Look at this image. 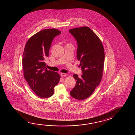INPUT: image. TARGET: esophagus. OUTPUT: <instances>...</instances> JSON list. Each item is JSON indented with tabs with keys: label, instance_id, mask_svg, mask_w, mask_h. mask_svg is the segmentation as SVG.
Wrapping results in <instances>:
<instances>
[{
	"label": "esophagus",
	"instance_id": "1",
	"mask_svg": "<svg viewBox=\"0 0 135 135\" xmlns=\"http://www.w3.org/2000/svg\"><path fill=\"white\" fill-rule=\"evenodd\" d=\"M66 75V73H61V76L62 77H65Z\"/></svg>",
	"mask_w": 135,
	"mask_h": 135
}]
</instances>
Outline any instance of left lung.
<instances>
[{
    "mask_svg": "<svg viewBox=\"0 0 135 135\" xmlns=\"http://www.w3.org/2000/svg\"><path fill=\"white\" fill-rule=\"evenodd\" d=\"M77 41V56L83 74H74L76 81L70 92L72 98L82 100L90 97L100 84L103 76L105 52L100 38L91 29L83 26L69 30Z\"/></svg>",
    "mask_w": 135,
    "mask_h": 135,
    "instance_id": "left-lung-1",
    "label": "left lung"
}]
</instances>
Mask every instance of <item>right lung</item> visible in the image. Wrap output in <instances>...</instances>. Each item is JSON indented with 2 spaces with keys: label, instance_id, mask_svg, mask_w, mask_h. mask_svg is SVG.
I'll return each mask as SVG.
<instances>
[{
  "label": "right lung",
  "instance_id": "right-lung-1",
  "mask_svg": "<svg viewBox=\"0 0 135 135\" xmlns=\"http://www.w3.org/2000/svg\"><path fill=\"white\" fill-rule=\"evenodd\" d=\"M55 28L45 29L29 38L23 53V76L31 89L41 98H49L54 93L60 76L56 72L48 70L44 59L49 56L54 38L60 34Z\"/></svg>",
  "mask_w": 135,
  "mask_h": 135
}]
</instances>
